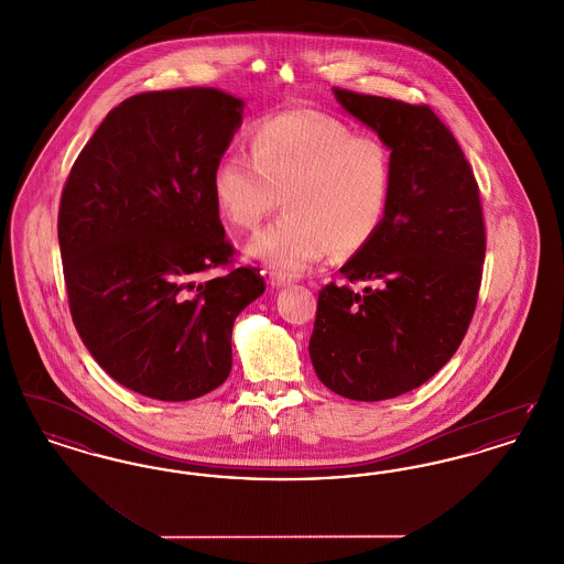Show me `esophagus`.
Listing matches in <instances>:
<instances>
[{
  "mask_svg": "<svg viewBox=\"0 0 564 564\" xmlns=\"http://www.w3.org/2000/svg\"><path fill=\"white\" fill-rule=\"evenodd\" d=\"M292 283V276L283 274V272H270V285L272 288H285Z\"/></svg>",
  "mask_w": 564,
  "mask_h": 564,
  "instance_id": "esophagus-1",
  "label": "esophagus"
}]
</instances>
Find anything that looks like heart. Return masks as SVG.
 I'll return each instance as SVG.
<instances>
[{
    "label": "heart",
    "mask_w": 564,
    "mask_h": 564,
    "mask_svg": "<svg viewBox=\"0 0 564 564\" xmlns=\"http://www.w3.org/2000/svg\"><path fill=\"white\" fill-rule=\"evenodd\" d=\"M249 156L230 152L214 169L217 209L253 230L279 205L285 214L249 242L272 269L300 272L332 249L350 256L375 239L391 196L393 162L372 134H352L343 120L295 109L258 120Z\"/></svg>",
    "instance_id": "obj_1"
}]
</instances>
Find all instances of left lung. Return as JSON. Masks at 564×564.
Masks as SVG:
<instances>
[{
    "label": "left lung",
    "mask_w": 564,
    "mask_h": 564,
    "mask_svg": "<svg viewBox=\"0 0 564 564\" xmlns=\"http://www.w3.org/2000/svg\"><path fill=\"white\" fill-rule=\"evenodd\" d=\"M343 108L391 148L384 219L322 288L308 343L323 384L380 402L427 382L460 347L482 285L486 228L480 188L455 134L430 106L334 86ZM371 285L361 295L350 282Z\"/></svg>",
    "instance_id": "1"
}]
</instances>
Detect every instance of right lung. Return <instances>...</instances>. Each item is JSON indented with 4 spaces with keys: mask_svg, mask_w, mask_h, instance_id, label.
Listing matches in <instances>:
<instances>
[{
    "mask_svg": "<svg viewBox=\"0 0 564 564\" xmlns=\"http://www.w3.org/2000/svg\"><path fill=\"white\" fill-rule=\"evenodd\" d=\"M215 88L139 93L109 111L58 205L69 313L113 380L162 402L196 400L232 368V325L264 294L235 267L212 177L241 124ZM212 269L225 274L199 281Z\"/></svg>",
    "mask_w": 564,
    "mask_h": 564,
    "instance_id": "add662e5",
    "label": "right lung"
}]
</instances>
